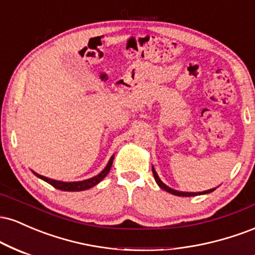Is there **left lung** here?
I'll return each mask as SVG.
<instances>
[{
  "mask_svg": "<svg viewBox=\"0 0 255 255\" xmlns=\"http://www.w3.org/2000/svg\"><path fill=\"white\" fill-rule=\"evenodd\" d=\"M152 172H153V177H154V180H156L157 184H158V186L160 187V188H162V189H164V191H166V192L171 193V194H174V195H177V197H194V195L207 194V193H211V192H213V191H215V189H216V188H212V189H209V191H204V192H197V193H194V192H180V191H175V189L170 188V187H168V186H166V184H164V183L162 182V181H160V178L158 177L157 172H156V170H154V168H153V166H152Z\"/></svg>",
  "mask_w": 255,
  "mask_h": 255,
  "instance_id": "8db88e82",
  "label": "left lung"
}]
</instances>
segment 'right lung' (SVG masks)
Segmentation results:
<instances>
[{
  "mask_svg": "<svg viewBox=\"0 0 255 255\" xmlns=\"http://www.w3.org/2000/svg\"><path fill=\"white\" fill-rule=\"evenodd\" d=\"M113 160H114V156H111V158L109 159V162H108V164L105 168L102 170L97 176H93L89 178V180H84V181H77V182H62V181H56V180H52V178H48L45 176H42V175L37 174V172L32 171L34 175H36L37 177L42 178V180L45 181V182H48L49 184H51L52 187H55V188L57 189H61V191H66V192H80V191H86V189L89 188H92L93 186H96V184H98L101 182L103 178L107 176L108 172L110 171V168L111 165H113Z\"/></svg>",
  "mask_w": 255,
  "mask_h": 255,
  "instance_id": "right-lung-1",
  "label": "right lung"
}]
</instances>
